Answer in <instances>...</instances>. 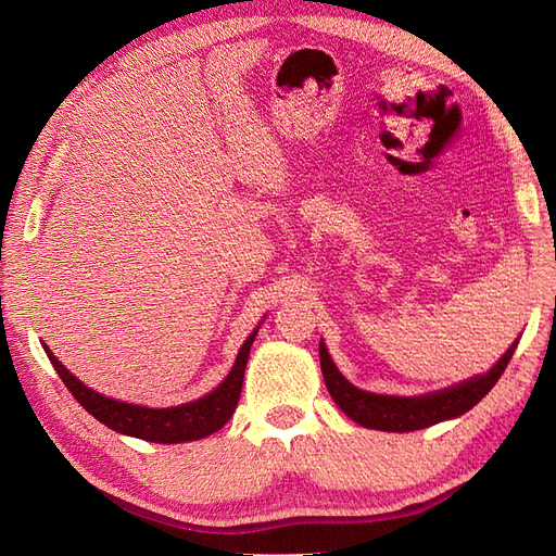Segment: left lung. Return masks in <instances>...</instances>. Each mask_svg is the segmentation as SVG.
Masks as SVG:
<instances>
[{
  "instance_id": "obj_1",
  "label": "left lung",
  "mask_w": 556,
  "mask_h": 556,
  "mask_svg": "<svg viewBox=\"0 0 556 556\" xmlns=\"http://www.w3.org/2000/svg\"><path fill=\"white\" fill-rule=\"evenodd\" d=\"M517 348V341L510 350L498 359L494 368H490L484 376L470 378L462 384H454L450 390L427 394V396H380L371 392H362L355 384H350L339 368L333 366L327 348L319 343V366H323V376L327 382V390L339 403V408L355 419L357 425L366 429H380V431H417L427 429L431 425H439L443 419L459 417L476 406L478 401L486 396V392L498 382L501 374Z\"/></svg>"
}]
</instances>
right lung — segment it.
<instances>
[{
    "label": "right lung",
    "instance_id": "right-lung-1",
    "mask_svg": "<svg viewBox=\"0 0 556 556\" xmlns=\"http://www.w3.org/2000/svg\"><path fill=\"white\" fill-rule=\"evenodd\" d=\"M257 331L248 336L243 343L237 364L225 378V382L213 390L208 396L197 399L185 403V406L176 408H143V406H131V403L113 401L109 396L97 394L90 387L83 384L78 378H74L66 368L58 362V357L50 352L46 345V355L53 364L58 376L66 384V390L72 396L86 408L99 422L106 425L113 431H121L134 439L150 441V443H185V441H199L206 439L213 431L223 429L231 413L237 410V403L241 396L243 376H245V364L250 355V345L255 341Z\"/></svg>",
    "mask_w": 556,
    "mask_h": 556
}]
</instances>
